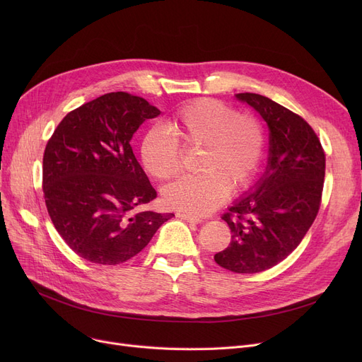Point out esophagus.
<instances>
[{
  "mask_svg": "<svg viewBox=\"0 0 362 362\" xmlns=\"http://www.w3.org/2000/svg\"><path fill=\"white\" fill-rule=\"evenodd\" d=\"M177 217L182 218V220H185V221H189V223H195V224L201 223V218H199V217L192 216V214H187V213H177Z\"/></svg>",
  "mask_w": 362,
  "mask_h": 362,
  "instance_id": "34e87169",
  "label": "esophagus"
}]
</instances>
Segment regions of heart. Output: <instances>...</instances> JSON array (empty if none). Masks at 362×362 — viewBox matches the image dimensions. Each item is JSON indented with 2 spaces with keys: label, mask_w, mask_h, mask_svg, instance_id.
<instances>
[{
  "label": "heart",
  "mask_w": 362,
  "mask_h": 362,
  "mask_svg": "<svg viewBox=\"0 0 362 362\" xmlns=\"http://www.w3.org/2000/svg\"><path fill=\"white\" fill-rule=\"evenodd\" d=\"M167 129L152 127L141 146L142 164L158 180L175 177L183 161L182 147L199 149L201 173L165 186L164 202L194 216L220 206L229 189L240 191L255 177L265 149V129L252 114H239L218 100L189 103L167 122Z\"/></svg>",
  "instance_id": "b5f03b06"
}]
</instances>
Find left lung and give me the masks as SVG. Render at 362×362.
<instances>
[{
  "label": "left lung",
  "mask_w": 362,
  "mask_h": 362,
  "mask_svg": "<svg viewBox=\"0 0 362 362\" xmlns=\"http://www.w3.org/2000/svg\"><path fill=\"white\" fill-rule=\"evenodd\" d=\"M236 98L267 123L270 154L255 187L223 214L232 240L214 259L229 272L252 274L281 262L307 235L320 210L326 154L314 129L293 111L258 93Z\"/></svg>",
  "instance_id": "left-lung-1"
}]
</instances>
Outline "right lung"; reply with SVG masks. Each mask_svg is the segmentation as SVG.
I'll return each instance as SVG.
<instances>
[{"mask_svg": "<svg viewBox=\"0 0 362 362\" xmlns=\"http://www.w3.org/2000/svg\"><path fill=\"white\" fill-rule=\"evenodd\" d=\"M160 110L110 92L70 111L49 138L42 191L57 232L86 261L116 265L139 254L175 214L138 211L157 198L130 139Z\"/></svg>", "mask_w": 362, "mask_h": 362, "instance_id": "right-lung-1", "label": "right lung"}]
</instances>
